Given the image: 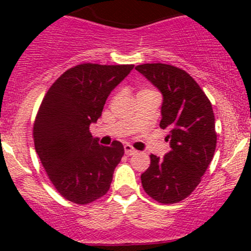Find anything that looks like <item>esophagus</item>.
<instances>
[{"mask_svg": "<svg viewBox=\"0 0 251 251\" xmlns=\"http://www.w3.org/2000/svg\"><path fill=\"white\" fill-rule=\"evenodd\" d=\"M124 149H125L126 155H133V154L137 153V151H136L132 146H130V144H125V146H124Z\"/></svg>", "mask_w": 251, "mask_h": 251, "instance_id": "obj_1", "label": "esophagus"}]
</instances>
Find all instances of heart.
I'll list each match as a JSON object with an SVG mask.
<instances>
[{
    "label": "heart",
    "mask_w": 251,
    "mask_h": 251,
    "mask_svg": "<svg viewBox=\"0 0 251 251\" xmlns=\"http://www.w3.org/2000/svg\"><path fill=\"white\" fill-rule=\"evenodd\" d=\"M146 91H151V90H142L141 92H146Z\"/></svg>",
    "instance_id": "1"
}]
</instances>
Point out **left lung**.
I'll use <instances>...</instances> for the list:
<instances>
[{
  "label": "left lung",
  "instance_id": "obj_1",
  "mask_svg": "<svg viewBox=\"0 0 251 251\" xmlns=\"http://www.w3.org/2000/svg\"><path fill=\"white\" fill-rule=\"evenodd\" d=\"M136 70L163 93L160 127L169 130L170 151L164 158L151 154L141 175L149 197L161 204L183 201L197 188L216 148L211 103L193 77L163 63L141 64Z\"/></svg>",
  "mask_w": 251,
  "mask_h": 251
}]
</instances>
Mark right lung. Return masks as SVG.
Segmentation results:
<instances>
[{"label":"right lung","instance_id":"obj_1","mask_svg":"<svg viewBox=\"0 0 251 251\" xmlns=\"http://www.w3.org/2000/svg\"><path fill=\"white\" fill-rule=\"evenodd\" d=\"M133 67L76 65L60 75L42 100L32 131L35 149L48 178L67 201L85 205L109 191L124 146L119 141L100 146L90 125Z\"/></svg>","mask_w":251,"mask_h":251}]
</instances>
